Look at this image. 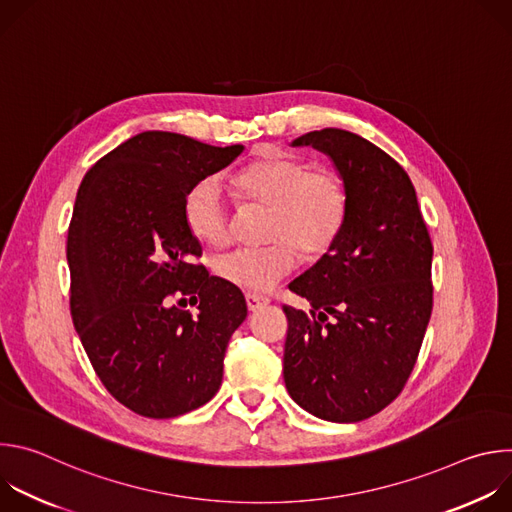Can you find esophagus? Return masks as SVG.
<instances>
[{
	"label": "esophagus",
	"mask_w": 512,
	"mask_h": 512,
	"mask_svg": "<svg viewBox=\"0 0 512 512\" xmlns=\"http://www.w3.org/2000/svg\"><path fill=\"white\" fill-rule=\"evenodd\" d=\"M245 300H247V308H249L251 312H255V310H259L261 306L269 304V300H267L265 296H259V294H247Z\"/></svg>",
	"instance_id": "obj_1"
}]
</instances>
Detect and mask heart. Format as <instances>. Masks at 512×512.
<instances>
[{
  "label": "heart",
  "mask_w": 512,
  "mask_h": 512,
  "mask_svg": "<svg viewBox=\"0 0 512 512\" xmlns=\"http://www.w3.org/2000/svg\"><path fill=\"white\" fill-rule=\"evenodd\" d=\"M239 196L267 208V247L235 249L214 263L216 275L249 294H265L279 279L294 271L296 249L316 259L328 253L344 231L350 198L344 180L326 168L277 150L239 172ZM184 223L200 243L221 247L231 239L229 206L214 178L190 186L184 198Z\"/></svg>",
  "instance_id": "1"
}]
</instances>
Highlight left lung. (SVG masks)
Returning <instances> with one entry per match:
<instances>
[{
    "instance_id": "obj_1",
    "label": "left lung",
    "mask_w": 512,
    "mask_h": 512,
    "mask_svg": "<svg viewBox=\"0 0 512 512\" xmlns=\"http://www.w3.org/2000/svg\"><path fill=\"white\" fill-rule=\"evenodd\" d=\"M291 145L334 162L350 208L334 247L289 283L312 306H283V381L308 413L369 419L405 387L433 308V245L407 172L375 143L326 127Z\"/></svg>"
}]
</instances>
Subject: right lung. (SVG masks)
<instances>
[{
  "mask_svg": "<svg viewBox=\"0 0 512 512\" xmlns=\"http://www.w3.org/2000/svg\"><path fill=\"white\" fill-rule=\"evenodd\" d=\"M241 152L143 131L103 156L77 192L66 241L72 324L105 389L137 415H184L223 383L247 304L239 287L194 263L202 247L184 223V198ZM184 295L198 317L171 306Z\"/></svg>",
  "mask_w": 512,
  "mask_h": 512,
  "instance_id": "right-lung-1",
  "label": "right lung"
}]
</instances>
